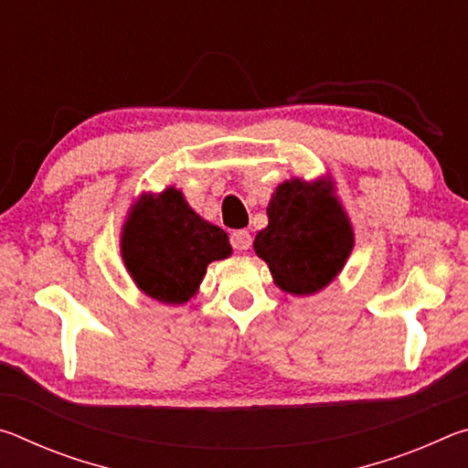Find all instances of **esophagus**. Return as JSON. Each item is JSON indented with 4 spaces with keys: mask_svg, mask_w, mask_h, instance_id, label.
<instances>
[{
    "mask_svg": "<svg viewBox=\"0 0 468 468\" xmlns=\"http://www.w3.org/2000/svg\"><path fill=\"white\" fill-rule=\"evenodd\" d=\"M231 245L237 251H243V250H250L251 248V235L250 231H233L231 233Z\"/></svg>",
    "mask_w": 468,
    "mask_h": 468,
    "instance_id": "1",
    "label": "esophagus"
}]
</instances>
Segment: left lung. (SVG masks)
<instances>
[{"label": "left lung", "instance_id": "8db88e82", "mask_svg": "<svg viewBox=\"0 0 468 468\" xmlns=\"http://www.w3.org/2000/svg\"><path fill=\"white\" fill-rule=\"evenodd\" d=\"M266 215L268 225L253 239V251L271 268L281 291L314 295L343 272L355 231L330 176L282 181Z\"/></svg>", "mask_w": 468, "mask_h": 468}]
</instances>
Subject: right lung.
Here are the masks:
<instances>
[{
  "mask_svg": "<svg viewBox=\"0 0 468 468\" xmlns=\"http://www.w3.org/2000/svg\"><path fill=\"white\" fill-rule=\"evenodd\" d=\"M120 250L136 287L165 305L187 303L208 264L233 253L223 229L196 215L173 186L138 196L122 227Z\"/></svg>",
  "mask_w": 468,
  "mask_h": 468,
  "instance_id": "add662e5",
  "label": "right lung"
}]
</instances>
